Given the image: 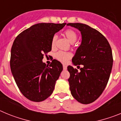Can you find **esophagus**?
Wrapping results in <instances>:
<instances>
[{
  "instance_id": "1",
  "label": "esophagus",
  "mask_w": 121,
  "mask_h": 121,
  "mask_svg": "<svg viewBox=\"0 0 121 121\" xmlns=\"http://www.w3.org/2000/svg\"><path fill=\"white\" fill-rule=\"evenodd\" d=\"M63 69H64V70H66L67 69V66L66 65H63Z\"/></svg>"
}]
</instances>
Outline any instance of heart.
<instances>
[{
    "instance_id": "b5f03b06",
    "label": "heart",
    "mask_w": 121,
    "mask_h": 121,
    "mask_svg": "<svg viewBox=\"0 0 121 121\" xmlns=\"http://www.w3.org/2000/svg\"><path fill=\"white\" fill-rule=\"evenodd\" d=\"M64 35L67 37L68 40L71 42V43H73L76 40L77 38H78V35H77L76 32L75 31H74L72 29H67L66 30L64 33ZM57 35H54L52 37L51 42V45L52 47H54L55 46L56 42L57 40ZM72 55L69 52H65V51H59L57 53H55L54 57L57 60H58L59 61L61 62L62 63H66L68 60L70 59Z\"/></svg>"
}]
</instances>
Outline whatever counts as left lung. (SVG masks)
Wrapping results in <instances>:
<instances>
[{
  "label": "left lung",
  "mask_w": 121,
  "mask_h": 121,
  "mask_svg": "<svg viewBox=\"0 0 121 121\" xmlns=\"http://www.w3.org/2000/svg\"><path fill=\"white\" fill-rule=\"evenodd\" d=\"M67 25L81 31L82 42L72 62L75 65H84L80 72L72 66L67 67L71 93L80 103H92L101 95L108 81L113 62L112 48L100 32L87 25L69 23Z\"/></svg>",
  "instance_id": "1"
}]
</instances>
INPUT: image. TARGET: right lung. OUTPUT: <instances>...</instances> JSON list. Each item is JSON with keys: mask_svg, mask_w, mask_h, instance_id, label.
Wrapping results in <instances>:
<instances>
[{"mask_svg": "<svg viewBox=\"0 0 121 121\" xmlns=\"http://www.w3.org/2000/svg\"><path fill=\"white\" fill-rule=\"evenodd\" d=\"M66 23H40L23 31L16 37L11 50V73L22 95L29 100L41 102L52 94L63 70L54 59L50 65L42 62L51 50V39Z\"/></svg>", "mask_w": 121, "mask_h": 121, "instance_id": "1", "label": "right lung"}]
</instances>
